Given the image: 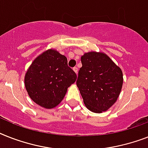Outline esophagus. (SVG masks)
<instances>
[{
	"label": "esophagus",
	"instance_id": "34e87169",
	"mask_svg": "<svg viewBox=\"0 0 148 148\" xmlns=\"http://www.w3.org/2000/svg\"><path fill=\"white\" fill-rule=\"evenodd\" d=\"M73 70H74V71L75 72V73H76V74H77V71H78V70H77V68H76V67H75V68H73Z\"/></svg>",
	"mask_w": 148,
	"mask_h": 148
}]
</instances>
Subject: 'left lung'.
<instances>
[{"mask_svg": "<svg viewBox=\"0 0 148 148\" xmlns=\"http://www.w3.org/2000/svg\"><path fill=\"white\" fill-rule=\"evenodd\" d=\"M81 63L77 86L86 107L95 113L107 111L122 90L121 68L103 52H86L81 56Z\"/></svg>", "mask_w": 148, "mask_h": 148, "instance_id": "1", "label": "left lung"}]
</instances>
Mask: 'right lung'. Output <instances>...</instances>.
<instances>
[{"label": "right lung", "mask_w": 148, "mask_h": 148, "mask_svg": "<svg viewBox=\"0 0 148 148\" xmlns=\"http://www.w3.org/2000/svg\"><path fill=\"white\" fill-rule=\"evenodd\" d=\"M77 79L64 55L48 49L35 58L25 74L26 90L32 100L45 109L57 106Z\"/></svg>", "instance_id": "obj_1"}]
</instances>
